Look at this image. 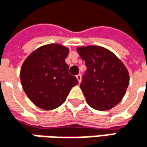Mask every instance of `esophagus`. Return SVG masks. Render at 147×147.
Returning a JSON list of instances; mask_svg holds the SVG:
<instances>
[{"label": "esophagus", "instance_id": "esophagus-1", "mask_svg": "<svg viewBox=\"0 0 147 147\" xmlns=\"http://www.w3.org/2000/svg\"><path fill=\"white\" fill-rule=\"evenodd\" d=\"M76 77L77 78V80H78V82L80 83V82H81V80H82V76H81L80 74H78V75H76Z\"/></svg>", "mask_w": 147, "mask_h": 147}]
</instances>
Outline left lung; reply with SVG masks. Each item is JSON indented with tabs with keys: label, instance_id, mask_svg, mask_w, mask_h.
<instances>
[{
	"label": "left lung",
	"instance_id": "8db88e82",
	"mask_svg": "<svg viewBox=\"0 0 147 147\" xmlns=\"http://www.w3.org/2000/svg\"><path fill=\"white\" fill-rule=\"evenodd\" d=\"M77 52L87 66L80 85L87 103L99 111L111 109L122 100L129 86L127 68L114 53L101 47H81Z\"/></svg>",
	"mask_w": 147,
	"mask_h": 147
}]
</instances>
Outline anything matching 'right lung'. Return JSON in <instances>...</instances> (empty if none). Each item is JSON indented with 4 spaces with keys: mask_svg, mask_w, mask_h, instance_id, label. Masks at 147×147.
Here are the masks:
<instances>
[{
    "mask_svg": "<svg viewBox=\"0 0 147 147\" xmlns=\"http://www.w3.org/2000/svg\"><path fill=\"white\" fill-rule=\"evenodd\" d=\"M69 49L59 44L42 46L24 62L20 79L29 99L36 106L53 110L65 101L77 78L69 73L65 59Z\"/></svg>",
    "mask_w": 147,
    "mask_h": 147,
    "instance_id": "add662e5",
    "label": "right lung"
}]
</instances>
